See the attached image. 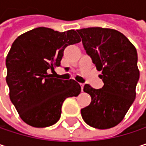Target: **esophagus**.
<instances>
[{
	"mask_svg": "<svg viewBox=\"0 0 146 146\" xmlns=\"http://www.w3.org/2000/svg\"><path fill=\"white\" fill-rule=\"evenodd\" d=\"M80 86H81V90L84 91V84H80Z\"/></svg>",
	"mask_w": 146,
	"mask_h": 146,
	"instance_id": "obj_1",
	"label": "esophagus"
}]
</instances>
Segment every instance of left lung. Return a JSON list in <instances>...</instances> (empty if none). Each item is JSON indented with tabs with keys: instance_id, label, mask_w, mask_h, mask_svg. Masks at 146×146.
Returning <instances> with one entry per match:
<instances>
[{
	"instance_id": "obj_1",
	"label": "left lung",
	"mask_w": 146,
	"mask_h": 146,
	"mask_svg": "<svg viewBox=\"0 0 146 146\" xmlns=\"http://www.w3.org/2000/svg\"><path fill=\"white\" fill-rule=\"evenodd\" d=\"M87 54L102 72V88L85 84L84 91L91 103L81 110L84 122L96 129H110L119 124L135 99L139 81L137 51L124 34L110 28L77 30Z\"/></svg>"
}]
</instances>
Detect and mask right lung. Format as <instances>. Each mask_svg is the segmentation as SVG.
I'll use <instances>...</instances> for the list:
<instances>
[{
    "instance_id": "add662e5",
    "label": "right lung",
    "mask_w": 146,
    "mask_h": 146,
    "mask_svg": "<svg viewBox=\"0 0 146 146\" xmlns=\"http://www.w3.org/2000/svg\"><path fill=\"white\" fill-rule=\"evenodd\" d=\"M80 42L74 30L59 33L37 27L12 43L6 60L7 83L10 100L27 125L43 128L56 124L64 100L80 94L75 80L58 79L47 73L61 65L65 47Z\"/></svg>"
}]
</instances>
